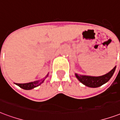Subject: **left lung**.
<instances>
[{"instance_id": "left-lung-1", "label": "left lung", "mask_w": 120, "mask_h": 120, "mask_svg": "<svg viewBox=\"0 0 120 120\" xmlns=\"http://www.w3.org/2000/svg\"><path fill=\"white\" fill-rule=\"evenodd\" d=\"M115 69H116V67H115L108 74L102 76H87V75H78L77 74H75V76L78 79V80L85 86L89 87H98L106 83L111 78V77L113 76V74L115 72Z\"/></svg>"}]
</instances>
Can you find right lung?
<instances>
[{
  "mask_svg": "<svg viewBox=\"0 0 120 120\" xmlns=\"http://www.w3.org/2000/svg\"><path fill=\"white\" fill-rule=\"evenodd\" d=\"M48 76V75H46V77ZM45 77V78L46 77ZM45 79H43L41 80H36L34 82H29V83H25V84H17L16 83L15 84L17 85L18 86H19L21 88L23 89H26V90H30V89H32L36 87L40 86L41 84H42L43 82Z\"/></svg>",
  "mask_w": 120,
  "mask_h": 120,
  "instance_id": "1",
  "label": "right lung"
}]
</instances>
